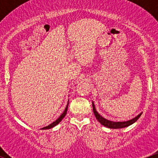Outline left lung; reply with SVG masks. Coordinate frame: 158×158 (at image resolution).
<instances>
[{
    "label": "left lung",
    "instance_id": "obj_1",
    "mask_svg": "<svg viewBox=\"0 0 158 158\" xmlns=\"http://www.w3.org/2000/svg\"><path fill=\"white\" fill-rule=\"evenodd\" d=\"M92 106H93V110L94 115H95L96 118L102 126L107 127V128H114V129H117V128H125V127H128L129 126H131V124L135 123L136 121L139 118V117L141 116L142 113H140L137 117H135V118L130 119V120L128 121H125V122H113V121H110L108 120V119H105L104 117H102V116L100 115L98 112L97 111V109H96L95 106H94V102H92Z\"/></svg>",
    "mask_w": 158,
    "mask_h": 158
}]
</instances>
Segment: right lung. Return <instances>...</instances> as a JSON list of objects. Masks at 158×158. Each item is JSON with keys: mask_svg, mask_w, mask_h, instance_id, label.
<instances>
[{"mask_svg": "<svg viewBox=\"0 0 158 158\" xmlns=\"http://www.w3.org/2000/svg\"><path fill=\"white\" fill-rule=\"evenodd\" d=\"M68 104H69V100H68V105H67V106H66V108H65V109H64V112H63V113L61 114L60 117H59V118H58L57 119H56V121H54L53 123H52L51 124L49 125V126L44 127V128H43V129H50V128H53V127H54V126H56V125L59 124V123H60L61 120H62V119L64 118V117H65V115H66V114H67V110H68Z\"/></svg>", "mask_w": 158, "mask_h": 158, "instance_id": "1", "label": "right lung"}]
</instances>
